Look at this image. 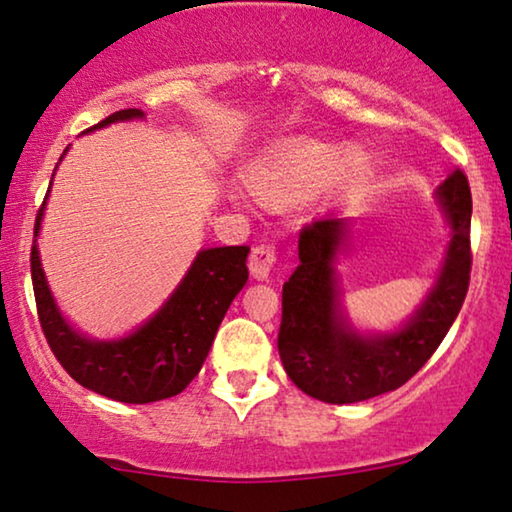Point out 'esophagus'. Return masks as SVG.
I'll use <instances>...</instances> for the list:
<instances>
[{"label": "esophagus", "instance_id": "esophagus-1", "mask_svg": "<svg viewBox=\"0 0 512 512\" xmlns=\"http://www.w3.org/2000/svg\"><path fill=\"white\" fill-rule=\"evenodd\" d=\"M275 265H277V249L272 247V244H258V247L251 249L249 270L256 279H268Z\"/></svg>", "mask_w": 512, "mask_h": 512}]
</instances>
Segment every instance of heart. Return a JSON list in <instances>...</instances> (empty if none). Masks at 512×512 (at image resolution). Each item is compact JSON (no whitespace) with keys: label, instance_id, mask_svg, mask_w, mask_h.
<instances>
[{"label":"heart","instance_id":"1","mask_svg":"<svg viewBox=\"0 0 512 512\" xmlns=\"http://www.w3.org/2000/svg\"><path fill=\"white\" fill-rule=\"evenodd\" d=\"M356 163H359V156L352 153L347 165ZM342 170H345V156L335 146L298 142L270 158L254 174L251 186H254L258 198L265 202L296 205V202L310 200L326 186H331Z\"/></svg>","mask_w":512,"mask_h":512}]
</instances>
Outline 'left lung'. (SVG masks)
Listing matches in <instances>:
<instances>
[{"mask_svg":"<svg viewBox=\"0 0 512 512\" xmlns=\"http://www.w3.org/2000/svg\"><path fill=\"white\" fill-rule=\"evenodd\" d=\"M450 242L436 282L412 317L389 333H361L342 307L338 254L349 219L326 214L303 228L300 265L282 289L279 356L286 375L307 396L345 405L403 387L436 352L464 305L471 279V188L454 170L436 191Z\"/></svg>","mask_w":512,"mask_h":512,"instance_id":"1","label":"left lung"}]
</instances>
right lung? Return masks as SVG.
Listing matches in <instances>:
<instances>
[{
	"label": "right lung",
	"mask_w": 512,
	"mask_h": 512,
	"mask_svg": "<svg viewBox=\"0 0 512 512\" xmlns=\"http://www.w3.org/2000/svg\"><path fill=\"white\" fill-rule=\"evenodd\" d=\"M135 118H144V111L123 109L86 132ZM46 200L34 223L30 261L41 331L55 359L81 387L121 403H153L181 394L200 373L230 303L247 284L249 247L200 249L184 279L153 317L125 338L93 340L62 317L48 289L37 249Z\"/></svg>",
	"instance_id": "add662e5"
}]
</instances>
